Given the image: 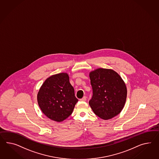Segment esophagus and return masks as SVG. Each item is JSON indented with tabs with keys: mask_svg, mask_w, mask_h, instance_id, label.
Wrapping results in <instances>:
<instances>
[{
	"mask_svg": "<svg viewBox=\"0 0 159 159\" xmlns=\"http://www.w3.org/2000/svg\"><path fill=\"white\" fill-rule=\"evenodd\" d=\"M86 98H87L86 96H84V98H82L81 99H80V100L81 101H83V102H85L86 100Z\"/></svg>",
	"mask_w": 159,
	"mask_h": 159,
	"instance_id": "34e87169",
	"label": "esophagus"
}]
</instances>
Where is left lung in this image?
<instances>
[{"label":"left lung","instance_id":"8db88e82","mask_svg":"<svg viewBox=\"0 0 159 159\" xmlns=\"http://www.w3.org/2000/svg\"><path fill=\"white\" fill-rule=\"evenodd\" d=\"M93 96L89 102L94 113L108 120L118 115L125 104L127 88L122 78L113 70L99 68L89 73Z\"/></svg>","mask_w":159,"mask_h":159}]
</instances>
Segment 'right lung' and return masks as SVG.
I'll use <instances>...</instances> for the list:
<instances>
[{"label":"right lung","mask_w":159,"mask_h":159,"mask_svg":"<svg viewBox=\"0 0 159 159\" xmlns=\"http://www.w3.org/2000/svg\"><path fill=\"white\" fill-rule=\"evenodd\" d=\"M78 100L75 96L69 75L66 73L48 78L37 94V102L47 117L57 122L68 118Z\"/></svg>","instance_id":"obj_1"}]
</instances>
